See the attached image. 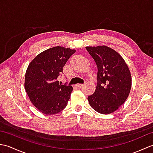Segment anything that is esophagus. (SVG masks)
I'll list each match as a JSON object with an SVG mask.
<instances>
[{"label": "esophagus", "instance_id": "1", "mask_svg": "<svg viewBox=\"0 0 153 153\" xmlns=\"http://www.w3.org/2000/svg\"><path fill=\"white\" fill-rule=\"evenodd\" d=\"M77 88H80V87H82V86H83V84H82V83H78V84H76V85Z\"/></svg>", "mask_w": 153, "mask_h": 153}]
</instances>
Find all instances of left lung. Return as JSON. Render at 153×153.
I'll return each mask as SVG.
<instances>
[{"mask_svg":"<svg viewBox=\"0 0 153 153\" xmlns=\"http://www.w3.org/2000/svg\"><path fill=\"white\" fill-rule=\"evenodd\" d=\"M85 48L98 68L95 91L87 99L95 111L109 114L118 110L129 96L130 71L123 58L112 48L105 45Z\"/></svg>","mask_w":153,"mask_h":153,"instance_id":"8db88e82","label":"left lung"}]
</instances>
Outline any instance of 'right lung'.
<instances>
[{"label": "right lung", "mask_w": 153, "mask_h": 153, "mask_svg": "<svg viewBox=\"0 0 153 153\" xmlns=\"http://www.w3.org/2000/svg\"><path fill=\"white\" fill-rule=\"evenodd\" d=\"M76 50L54 47L39 54L29 64L25 76V89L39 111L53 115L68 105L73 87L62 85L58 77Z\"/></svg>", "instance_id": "1"}]
</instances>
